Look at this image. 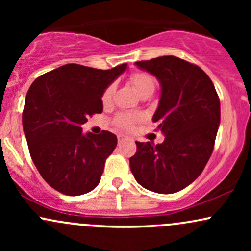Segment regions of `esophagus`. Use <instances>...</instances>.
<instances>
[{
	"label": "esophagus",
	"instance_id": "1",
	"mask_svg": "<svg viewBox=\"0 0 251 251\" xmlns=\"http://www.w3.org/2000/svg\"><path fill=\"white\" fill-rule=\"evenodd\" d=\"M127 139H128L127 135L118 134V143H123V142H125V140H127Z\"/></svg>",
	"mask_w": 251,
	"mask_h": 251
}]
</instances>
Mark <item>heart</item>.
Wrapping results in <instances>:
<instances>
[{"mask_svg": "<svg viewBox=\"0 0 251 251\" xmlns=\"http://www.w3.org/2000/svg\"><path fill=\"white\" fill-rule=\"evenodd\" d=\"M129 81L134 86L135 91L140 94V97L150 96L154 92L155 89V81L153 76L151 74L146 73V72H134L129 75ZM114 92H116V86L112 83L107 88L103 91L101 101L103 105H108L111 103L112 99H113ZM137 120V117L132 116V114H118L116 118V125L122 128H128L131 125Z\"/></svg>", "mask_w": 251, "mask_h": 251, "instance_id": "b5f03b06", "label": "heart"}]
</instances>
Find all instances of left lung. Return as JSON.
I'll list each match as a JSON object with an SVG mask.
<instances>
[{"label": "left lung", "mask_w": 251, "mask_h": 251, "mask_svg": "<svg viewBox=\"0 0 251 251\" xmlns=\"http://www.w3.org/2000/svg\"><path fill=\"white\" fill-rule=\"evenodd\" d=\"M135 65L160 83V100L152 120L165 139L157 145L135 142L131 171L143 188L175 194L201 174L212 153L221 122L220 98L205 72L177 56Z\"/></svg>", "instance_id": "obj_1"}]
</instances>
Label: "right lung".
<instances>
[{
    "label": "right lung",
    "mask_w": 251,
    "mask_h": 251,
    "mask_svg": "<svg viewBox=\"0 0 251 251\" xmlns=\"http://www.w3.org/2000/svg\"><path fill=\"white\" fill-rule=\"evenodd\" d=\"M126 67L103 71L68 63L39 76L28 89L22 125L30 157L56 191L80 196L99 184L117 137L108 131L83 134L81 125L101 113L103 91Z\"/></svg>",
    "instance_id": "obj_1"
}]
</instances>
